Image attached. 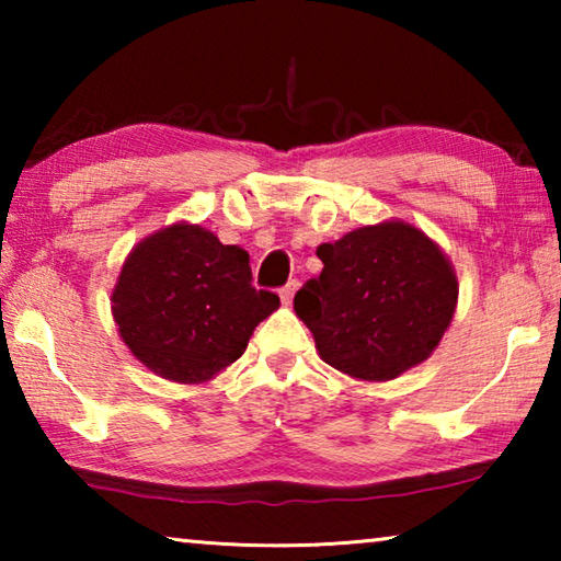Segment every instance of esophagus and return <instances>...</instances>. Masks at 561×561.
<instances>
[{
    "instance_id": "34e87169",
    "label": "esophagus",
    "mask_w": 561,
    "mask_h": 561,
    "mask_svg": "<svg viewBox=\"0 0 561 561\" xmlns=\"http://www.w3.org/2000/svg\"><path fill=\"white\" fill-rule=\"evenodd\" d=\"M297 289H299V279H289L287 284H284V287L279 289L282 304H291V299H294V294H297Z\"/></svg>"
}]
</instances>
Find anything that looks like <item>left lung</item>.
I'll return each mask as SVG.
<instances>
[{
  "instance_id": "8db88e82",
  "label": "left lung",
  "mask_w": 561,
  "mask_h": 561,
  "mask_svg": "<svg viewBox=\"0 0 561 561\" xmlns=\"http://www.w3.org/2000/svg\"><path fill=\"white\" fill-rule=\"evenodd\" d=\"M324 262L294 297L319 356L360 381H391L450 327L458 279L438 244L405 222L358 227L317 247Z\"/></svg>"
}]
</instances>
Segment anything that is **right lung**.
I'll return each mask as SVG.
<instances>
[{"label":"right lung","instance_id":"obj_1","mask_svg":"<svg viewBox=\"0 0 561 561\" xmlns=\"http://www.w3.org/2000/svg\"><path fill=\"white\" fill-rule=\"evenodd\" d=\"M111 301L133 356L178 383H203L230 366L279 307L277 294L252 287L242 247L185 222L128 254Z\"/></svg>","mask_w":561,"mask_h":561}]
</instances>
